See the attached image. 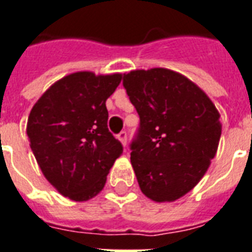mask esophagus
<instances>
[{"mask_svg":"<svg viewBox=\"0 0 252 252\" xmlns=\"http://www.w3.org/2000/svg\"><path fill=\"white\" fill-rule=\"evenodd\" d=\"M117 137H119V140L121 141V144L126 147V131H121L119 135H117Z\"/></svg>","mask_w":252,"mask_h":252,"instance_id":"1","label":"esophagus"}]
</instances>
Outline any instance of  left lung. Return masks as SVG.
<instances>
[{"instance_id":"obj_1","label":"left lung","mask_w":252,"mask_h":252,"mask_svg":"<svg viewBox=\"0 0 252 252\" xmlns=\"http://www.w3.org/2000/svg\"><path fill=\"white\" fill-rule=\"evenodd\" d=\"M123 85L140 117L131 163L141 192L158 203L178 200L216 155L220 115L196 84L169 69L131 70Z\"/></svg>"}]
</instances>
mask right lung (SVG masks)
Listing matches in <instances>:
<instances>
[{
    "label": "right lung",
    "instance_id": "1",
    "mask_svg": "<svg viewBox=\"0 0 252 252\" xmlns=\"http://www.w3.org/2000/svg\"><path fill=\"white\" fill-rule=\"evenodd\" d=\"M121 79L120 73L68 74L37 100L28 117L27 135L41 171L70 200L96 196L123 154L108 129L105 105Z\"/></svg>",
    "mask_w": 252,
    "mask_h": 252
}]
</instances>
